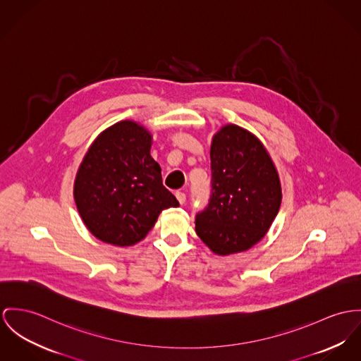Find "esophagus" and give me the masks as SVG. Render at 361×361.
<instances>
[{
	"label": "esophagus",
	"instance_id": "1",
	"mask_svg": "<svg viewBox=\"0 0 361 361\" xmlns=\"http://www.w3.org/2000/svg\"><path fill=\"white\" fill-rule=\"evenodd\" d=\"M176 197H177V200L180 202V204H184L185 200H187V196H185L184 192H176Z\"/></svg>",
	"mask_w": 361,
	"mask_h": 361
}]
</instances>
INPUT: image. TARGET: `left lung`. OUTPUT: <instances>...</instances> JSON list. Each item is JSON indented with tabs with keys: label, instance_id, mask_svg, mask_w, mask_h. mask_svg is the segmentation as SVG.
Instances as JSON below:
<instances>
[{
	"label": "left lung",
	"instance_id": "8db88e82",
	"mask_svg": "<svg viewBox=\"0 0 361 361\" xmlns=\"http://www.w3.org/2000/svg\"><path fill=\"white\" fill-rule=\"evenodd\" d=\"M212 194L196 214L195 231L219 255L246 251L258 243L281 203L276 167L262 142L236 125H225L210 148Z\"/></svg>",
	"mask_w": 361,
	"mask_h": 361
}]
</instances>
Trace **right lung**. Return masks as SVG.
<instances>
[{
	"label": "right lung",
	"instance_id": "1",
	"mask_svg": "<svg viewBox=\"0 0 361 361\" xmlns=\"http://www.w3.org/2000/svg\"><path fill=\"white\" fill-rule=\"evenodd\" d=\"M151 133L122 121L93 141L78 169L74 199L86 228L102 242L133 246L147 236L162 210L178 200L162 183L152 159Z\"/></svg>",
	"mask_w": 361,
	"mask_h": 361
}]
</instances>
